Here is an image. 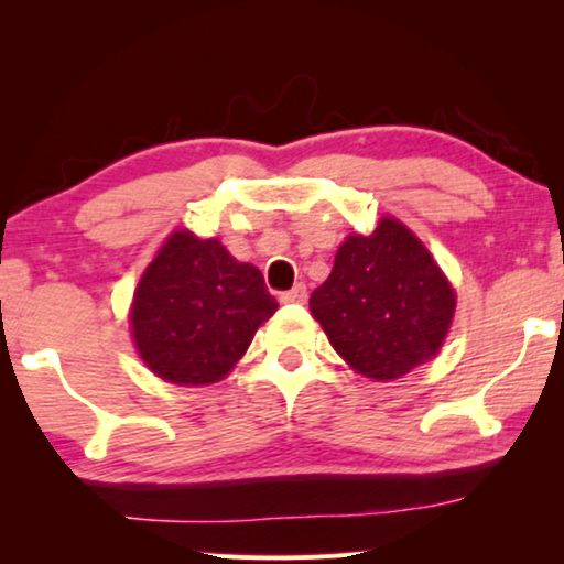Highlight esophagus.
I'll use <instances>...</instances> for the list:
<instances>
[{"label":"esophagus","mask_w":564,"mask_h":564,"mask_svg":"<svg viewBox=\"0 0 564 564\" xmlns=\"http://www.w3.org/2000/svg\"><path fill=\"white\" fill-rule=\"evenodd\" d=\"M280 300H282V303H297V305H303L305 300H307V288H305V284H295V288H292V290L282 292Z\"/></svg>","instance_id":"34e87169"}]
</instances>
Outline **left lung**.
Listing matches in <instances>:
<instances>
[{
  "label": "left lung",
  "instance_id": "left-lung-1",
  "mask_svg": "<svg viewBox=\"0 0 564 564\" xmlns=\"http://www.w3.org/2000/svg\"><path fill=\"white\" fill-rule=\"evenodd\" d=\"M449 280L415 234L382 218L338 246L334 272L313 290L311 313L346 365L377 382L434 359L452 326Z\"/></svg>",
  "mask_w": 564,
  "mask_h": 564
}]
</instances>
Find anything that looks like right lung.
<instances>
[{"instance_id":"add662e5","label":"right lung","mask_w":564,"mask_h":564,"mask_svg":"<svg viewBox=\"0 0 564 564\" xmlns=\"http://www.w3.org/2000/svg\"><path fill=\"white\" fill-rule=\"evenodd\" d=\"M276 311L264 276L218 238L174 230L138 282L130 328L145 367L174 384H210Z\"/></svg>"}]
</instances>
